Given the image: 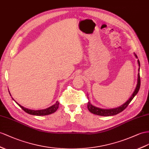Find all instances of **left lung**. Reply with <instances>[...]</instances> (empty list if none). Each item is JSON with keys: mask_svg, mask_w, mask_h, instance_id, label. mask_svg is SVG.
Segmentation results:
<instances>
[{"mask_svg": "<svg viewBox=\"0 0 149 149\" xmlns=\"http://www.w3.org/2000/svg\"><path fill=\"white\" fill-rule=\"evenodd\" d=\"M134 55L135 56V57L136 58H138L136 55L135 53H134ZM138 63L139 65V72H140V62L139 60H138ZM140 73L139 72L138 74V79H137V84H136V87L135 89V91L133 92V93L132 94V95L131 96V97L129 98V100L124 103L123 105H121L119 107L116 108H113V109H102V108H97L96 106H94L93 105H92L91 104V102L89 101L88 103H87V108H88L89 111L92 113L94 114H97V115H100V116H113V115H116V114L121 113V111H123V110L127 107L128 106V104L130 103V102L132 101V100L133 99L136 94L138 93L140 89ZM87 98H88V96H87ZM89 100V99H88Z\"/></svg>", "mask_w": 149, "mask_h": 149, "instance_id": "1", "label": "left lung"}]
</instances>
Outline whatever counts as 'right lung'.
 <instances>
[{
  "instance_id": "right-lung-1",
  "label": "right lung",
  "mask_w": 149,
  "mask_h": 149,
  "mask_svg": "<svg viewBox=\"0 0 149 149\" xmlns=\"http://www.w3.org/2000/svg\"><path fill=\"white\" fill-rule=\"evenodd\" d=\"M10 95V93H9ZM11 96V95H10ZM13 100H14V99L13 98ZM15 101V100H14ZM16 102V101H15ZM16 103L20 106V107L24 110V111L27 113L29 114H32V115H36V116H45V115H48V114H50L53 113H55L57 109L58 108L59 106V102L58 101L56 102V103L55 104L52 105L50 107H49L47 109H40V110H32V109H29L28 108H26L23 106H22L19 104H18L17 102H16Z\"/></svg>"
}]
</instances>
